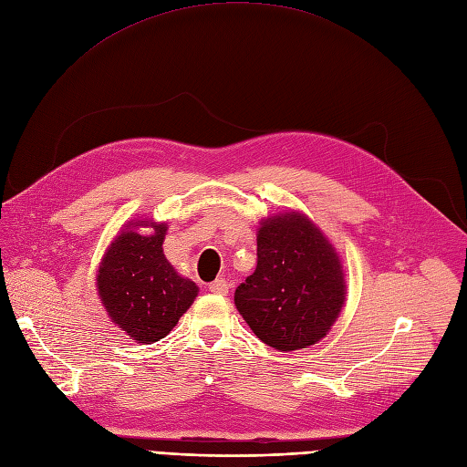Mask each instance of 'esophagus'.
I'll use <instances>...</instances> for the list:
<instances>
[{
  "label": "esophagus",
  "mask_w": 467,
  "mask_h": 467,
  "mask_svg": "<svg viewBox=\"0 0 467 467\" xmlns=\"http://www.w3.org/2000/svg\"><path fill=\"white\" fill-rule=\"evenodd\" d=\"M229 289H231V285H229V281H224V279H215L213 283H209V291L217 293V295H227Z\"/></svg>",
  "instance_id": "esophagus-1"
}]
</instances>
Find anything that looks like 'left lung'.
<instances>
[{
    "instance_id": "8db88e82",
    "label": "left lung",
    "mask_w": 467,
    "mask_h": 467,
    "mask_svg": "<svg viewBox=\"0 0 467 467\" xmlns=\"http://www.w3.org/2000/svg\"><path fill=\"white\" fill-rule=\"evenodd\" d=\"M258 265L234 306L265 345L289 353L318 343L348 295L341 255L308 215L285 209L258 227Z\"/></svg>"
}]
</instances>
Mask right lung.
Wrapping results in <instances>:
<instances>
[{
	"label": "right lung",
	"mask_w": 467,
	"mask_h": 467,
	"mask_svg": "<svg viewBox=\"0 0 467 467\" xmlns=\"http://www.w3.org/2000/svg\"><path fill=\"white\" fill-rule=\"evenodd\" d=\"M167 231V223L153 219L126 221L97 269V293L109 318L143 345L169 336L200 293L164 255Z\"/></svg>",
	"instance_id": "right-lung-1"
}]
</instances>
